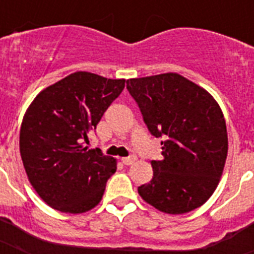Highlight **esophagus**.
<instances>
[{
	"label": "esophagus",
	"mask_w": 254,
	"mask_h": 254,
	"mask_svg": "<svg viewBox=\"0 0 254 254\" xmlns=\"http://www.w3.org/2000/svg\"><path fill=\"white\" fill-rule=\"evenodd\" d=\"M123 161L124 165H127V166H129V165H133V163L137 161V155H130V157H125V158L121 159Z\"/></svg>",
	"instance_id": "esophagus-1"
}]
</instances>
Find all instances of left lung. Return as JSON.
Listing matches in <instances>:
<instances>
[{
	"mask_svg": "<svg viewBox=\"0 0 254 254\" xmlns=\"http://www.w3.org/2000/svg\"><path fill=\"white\" fill-rule=\"evenodd\" d=\"M127 88L149 131L162 138V159L151 161L153 178L138 187L141 197L171 215L204 204L216 189L228 153L219 104L205 89L173 72L130 79Z\"/></svg>",
	"mask_w": 254,
	"mask_h": 254,
	"instance_id": "obj_1",
	"label": "left lung"
}]
</instances>
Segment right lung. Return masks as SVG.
<instances>
[{
	"instance_id": "1",
	"label": "right lung",
	"mask_w": 254,
	"mask_h": 254,
	"mask_svg": "<svg viewBox=\"0 0 254 254\" xmlns=\"http://www.w3.org/2000/svg\"><path fill=\"white\" fill-rule=\"evenodd\" d=\"M124 87V79L79 71L43 89L26 111L22 162L31 186L54 209L81 213L101 200L116 159L83 141Z\"/></svg>"
}]
</instances>
